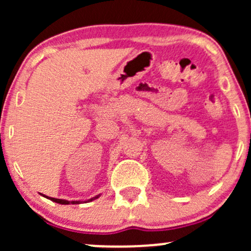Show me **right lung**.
Listing matches in <instances>:
<instances>
[{"label": "right lung", "instance_id": "1", "mask_svg": "<svg viewBox=\"0 0 251 251\" xmlns=\"http://www.w3.org/2000/svg\"><path fill=\"white\" fill-rule=\"evenodd\" d=\"M42 196H43V197L48 198V200L55 201V203H59V204H66V205H67V204H80V201H66V200H57V198H53V197H47V196H45V195H42ZM99 196L100 195H98V196H96V197L91 198V200H88V201L97 200V198H99Z\"/></svg>", "mask_w": 251, "mask_h": 251}]
</instances>
